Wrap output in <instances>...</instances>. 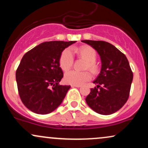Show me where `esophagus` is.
<instances>
[{
  "instance_id": "34e87169",
  "label": "esophagus",
  "mask_w": 148,
  "mask_h": 148,
  "mask_svg": "<svg viewBox=\"0 0 148 148\" xmlns=\"http://www.w3.org/2000/svg\"><path fill=\"white\" fill-rule=\"evenodd\" d=\"M72 87H76V88H80L81 86H79V85H72Z\"/></svg>"
}]
</instances>
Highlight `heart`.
<instances>
[{
  "label": "heart",
  "instance_id": "b5f03b06",
  "mask_svg": "<svg viewBox=\"0 0 148 148\" xmlns=\"http://www.w3.org/2000/svg\"><path fill=\"white\" fill-rule=\"evenodd\" d=\"M74 51L85 60H87L86 69H89L92 72L95 73L97 71V65L95 63L97 53L94 49L89 46H83L80 48L73 49ZM74 62V56L70 49H64L61 53L59 64L61 69L64 71L69 70L72 67ZM91 79V74L89 72H78L72 70L67 72L64 75V81L67 84L72 85H80L84 84L86 81Z\"/></svg>",
  "mask_w": 148,
  "mask_h": 148
}]
</instances>
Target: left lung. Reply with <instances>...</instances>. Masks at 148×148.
Segmentation results:
<instances>
[{
	"label": "left lung",
	"mask_w": 148,
	"mask_h": 148,
	"mask_svg": "<svg viewBox=\"0 0 148 148\" xmlns=\"http://www.w3.org/2000/svg\"><path fill=\"white\" fill-rule=\"evenodd\" d=\"M95 49L101 61L99 74L93 81L86 97L87 104L96 113L111 115L123 107L130 96L133 72L125 55L111 44L103 41L82 40Z\"/></svg>",
	"instance_id": "8db88e82"
}]
</instances>
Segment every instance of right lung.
I'll return each mask as SVG.
<instances>
[{
	"label": "right lung",
	"mask_w": 148,
	"mask_h": 148,
	"mask_svg": "<svg viewBox=\"0 0 148 148\" xmlns=\"http://www.w3.org/2000/svg\"><path fill=\"white\" fill-rule=\"evenodd\" d=\"M75 42H43L22 58L16 80L22 102L31 111L48 114L62 102L70 86L59 84L63 77L59 60L64 49Z\"/></svg>",
	"instance_id": "obj_1"
}]
</instances>
